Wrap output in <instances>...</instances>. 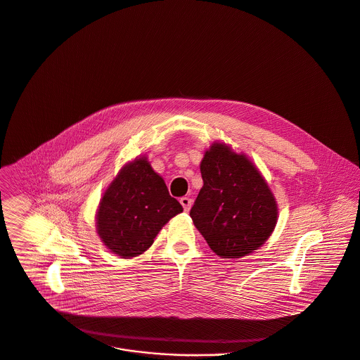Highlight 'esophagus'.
Segmentation results:
<instances>
[{"instance_id":"1","label":"esophagus","mask_w":360,"mask_h":360,"mask_svg":"<svg viewBox=\"0 0 360 360\" xmlns=\"http://www.w3.org/2000/svg\"><path fill=\"white\" fill-rule=\"evenodd\" d=\"M180 204L183 205L184 211H186V212H188V211H190V208H191V205H193V200H191V198H188V197H181V198H180Z\"/></svg>"}]
</instances>
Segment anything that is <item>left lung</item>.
<instances>
[{
  "label": "left lung",
  "mask_w": 360,
  "mask_h": 360,
  "mask_svg": "<svg viewBox=\"0 0 360 360\" xmlns=\"http://www.w3.org/2000/svg\"><path fill=\"white\" fill-rule=\"evenodd\" d=\"M202 187L190 217L211 250L238 259L259 249L277 224V202L267 181L245 155L214 142L200 165Z\"/></svg>",
  "instance_id": "8db88e82"
}]
</instances>
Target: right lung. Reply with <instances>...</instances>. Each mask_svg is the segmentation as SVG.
<instances>
[{
	"label": "right lung",
	"instance_id": "1",
	"mask_svg": "<svg viewBox=\"0 0 360 360\" xmlns=\"http://www.w3.org/2000/svg\"><path fill=\"white\" fill-rule=\"evenodd\" d=\"M180 212L183 207L169 194L163 177L146 156H139L124 165L103 193L96 228L114 255L131 259L148 250L160 229Z\"/></svg>",
	"mask_w": 360,
	"mask_h": 360
}]
</instances>
